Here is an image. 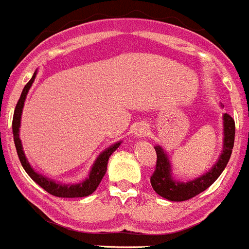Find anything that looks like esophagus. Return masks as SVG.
<instances>
[{"mask_svg": "<svg viewBox=\"0 0 249 249\" xmlns=\"http://www.w3.org/2000/svg\"><path fill=\"white\" fill-rule=\"evenodd\" d=\"M147 127L145 126V124H140L137 128H136V132L135 135L137 136V137H145L146 135H147Z\"/></svg>", "mask_w": 249, "mask_h": 249, "instance_id": "obj_1", "label": "esophagus"}]
</instances>
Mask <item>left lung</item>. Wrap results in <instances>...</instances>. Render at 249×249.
Returning a JSON list of instances; mask_svg holds the SVG:
<instances>
[{"label":"left lung","instance_id":"left-lung-1","mask_svg":"<svg viewBox=\"0 0 249 249\" xmlns=\"http://www.w3.org/2000/svg\"><path fill=\"white\" fill-rule=\"evenodd\" d=\"M223 127H224L223 151L218 161L208 173L188 182L178 181L174 179L167 154L161 146H155L157 161L156 169L151 176V185L157 194L171 201L189 200L191 197L200 194L201 191L207 190L219 178L223 170L226 169L227 163L231 159L233 146H234L235 124L234 120L228 113L223 114Z\"/></svg>","mask_w":249,"mask_h":249}]
</instances>
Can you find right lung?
<instances>
[{"label": "right lung", "instance_id": "right-lung-1", "mask_svg": "<svg viewBox=\"0 0 249 249\" xmlns=\"http://www.w3.org/2000/svg\"><path fill=\"white\" fill-rule=\"evenodd\" d=\"M36 71L34 73L33 78L30 79V82L27 83L25 88H23L22 93H21V97L18 99V104H16V108H15L14 112V120H12V132H14V141L15 146H16V151H18V159H20V162L22 165V167L25 169V171L27 173V175L34 180V181L37 184V185L41 186L44 190H46L49 194L54 195V196L59 197H83L88 196L92 193H94V190L98 188L99 182L103 179L104 174L107 171V163L108 159L117 148L120 147L121 142H116L114 145L109 146L108 148L102 152L97 160L93 163L92 169H90V173L89 176L84 181L79 182V184H63V182H56L54 180L45 178L41 174L36 173L35 170L31 167V165L27 161L26 156L23 154L22 150V143H21L20 140V123H21V114H22V108L23 103H25V99H26L27 92L29 89L33 86L34 80H35Z\"/></svg>", "mask_w": 249, "mask_h": 249}]
</instances>
